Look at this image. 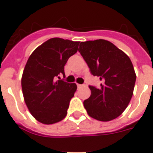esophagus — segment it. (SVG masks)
Returning <instances> with one entry per match:
<instances>
[{"mask_svg": "<svg viewBox=\"0 0 153 153\" xmlns=\"http://www.w3.org/2000/svg\"><path fill=\"white\" fill-rule=\"evenodd\" d=\"M83 84H77V87H78V88H82V87H83Z\"/></svg>", "mask_w": 153, "mask_h": 153, "instance_id": "1", "label": "esophagus"}]
</instances>
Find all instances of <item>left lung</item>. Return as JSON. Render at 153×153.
I'll return each instance as SVG.
<instances>
[{
	"label": "left lung",
	"mask_w": 153,
	"mask_h": 153,
	"mask_svg": "<svg viewBox=\"0 0 153 153\" xmlns=\"http://www.w3.org/2000/svg\"><path fill=\"white\" fill-rule=\"evenodd\" d=\"M78 51L92 75L102 81L100 88L89 86L91 94L84 102L88 114L99 121L116 119L133 95L136 74L131 59L113 43L102 39L81 42Z\"/></svg>",
	"instance_id": "1"
}]
</instances>
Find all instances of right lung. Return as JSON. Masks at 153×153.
Here are the masks:
<instances>
[{
  "mask_svg": "<svg viewBox=\"0 0 153 153\" xmlns=\"http://www.w3.org/2000/svg\"><path fill=\"white\" fill-rule=\"evenodd\" d=\"M79 41L55 37L36 48L30 55L22 74L24 101L30 113L44 124L62 120L67 114L69 102L76 91V84L63 81L64 66L76 53Z\"/></svg>",
  "mask_w": 153,
  "mask_h": 153,
  "instance_id": "right-lung-1",
  "label": "right lung"
}]
</instances>
